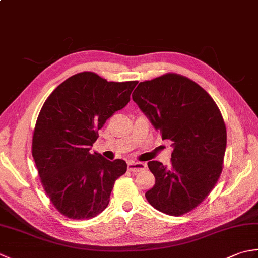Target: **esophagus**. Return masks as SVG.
<instances>
[{
    "label": "esophagus",
    "mask_w": 258,
    "mask_h": 258,
    "mask_svg": "<svg viewBox=\"0 0 258 258\" xmlns=\"http://www.w3.org/2000/svg\"><path fill=\"white\" fill-rule=\"evenodd\" d=\"M127 169L132 173H139L146 169V164L144 163H135V162H128L127 164Z\"/></svg>",
    "instance_id": "1"
}]
</instances>
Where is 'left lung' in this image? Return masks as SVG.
Masks as SVG:
<instances>
[{
	"instance_id": "left-lung-1",
	"label": "left lung",
	"mask_w": 258,
	"mask_h": 258,
	"mask_svg": "<svg viewBox=\"0 0 258 258\" xmlns=\"http://www.w3.org/2000/svg\"><path fill=\"white\" fill-rule=\"evenodd\" d=\"M132 97L174 146L168 167L147 163L155 185L146 200L167 215H184L206 199L221 176L227 136L222 113L203 87L176 73L141 82Z\"/></svg>"
}]
</instances>
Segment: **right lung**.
Listing matches in <instances>:
<instances>
[{
  "label": "right lung",
  "instance_id": "1",
  "mask_svg": "<svg viewBox=\"0 0 258 258\" xmlns=\"http://www.w3.org/2000/svg\"><path fill=\"white\" fill-rule=\"evenodd\" d=\"M138 83L82 72L65 80L43 104L33 131L32 156L43 188L62 215L90 220L107 207L127 165L90 150L98 130L127 105Z\"/></svg>",
  "mask_w": 258,
  "mask_h": 258
}]
</instances>
